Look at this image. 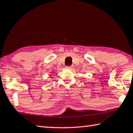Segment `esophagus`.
Instances as JSON below:
<instances>
[{
  "mask_svg": "<svg viewBox=\"0 0 133 133\" xmlns=\"http://www.w3.org/2000/svg\"><path fill=\"white\" fill-rule=\"evenodd\" d=\"M66 68L68 69H72V67L71 66H66Z\"/></svg>",
  "mask_w": 133,
  "mask_h": 133,
  "instance_id": "obj_1",
  "label": "esophagus"
}]
</instances>
